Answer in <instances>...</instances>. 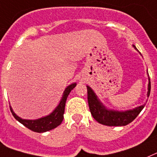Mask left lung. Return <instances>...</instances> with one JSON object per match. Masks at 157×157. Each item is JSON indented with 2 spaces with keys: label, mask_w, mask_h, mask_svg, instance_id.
Listing matches in <instances>:
<instances>
[{
  "label": "left lung",
  "mask_w": 157,
  "mask_h": 157,
  "mask_svg": "<svg viewBox=\"0 0 157 157\" xmlns=\"http://www.w3.org/2000/svg\"><path fill=\"white\" fill-rule=\"evenodd\" d=\"M133 48L137 50L136 46L133 45ZM138 51V50H137ZM139 52V51H138ZM148 92H147V97L150 95L151 83L150 78L148 76ZM88 88V101L90 111L92 117L97 121L99 123L106 125L109 126H126L137 118L140 114L142 109L145 106V103L138 107H136L133 109H129L126 111H116L109 109L105 107L102 103L96 94L95 93L92 88L87 85Z\"/></svg>",
  "instance_id": "obj_1"
}]
</instances>
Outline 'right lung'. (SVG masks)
Returning a JSON list of instances; mask_svg holds the SVG:
<instances>
[{
    "label": "right lung",
    "instance_id": "1",
    "mask_svg": "<svg viewBox=\"0 0 157 157\" xmlns=\"http://www.w3.org/2000/svg\"><path fill=\"white\" fill-rule=\"evenodd\" d=\"M76 85H77V83H73V84H69V86L66 87L58 106L56 107V108L52 112L46 116L42 117L40 118H38V119H24V118L19 117L13 111V108L10 106L11 112L18 122H20L24 126H26L32 131L37 132V133H44V132L51 130V129L59 126L63 121L65 102H66L69 94L76 87Z\"/></svg>",
    "mask_w": 157,
    "mask_h": 157
}]
</instances>
